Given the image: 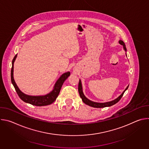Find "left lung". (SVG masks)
<instances>
[{"mask_svg":"<svg viewBox=\"0 0 149 149\" xmlns=\"http://www.w3.org/2000/svg\"><path fill=\"white\" fill-rule=\"evenodd\" d=\"M119 44H121V45L123 46V48L125 50V51H127V49L125 45L124 42L121 40H119ZM129 88V86L127 87V88L125 89V90L123 92V93L116 99H115L114 100H113L111 101H109V102H102V103H100V102H94L90 100H88L86 96L84 95L83 91H82V84H81V81L79 79V84H78V92L79 94V96L80 97L82 98V101L87 105H88L89 106H91V107H94V108H104V107H110V106L116 104L117 102H118L120 100L121 98V97H123L124 92L127 90V88Z\"/></svg>","mask_w":149,"mask_h":149,"instance_id":"obj_1","label":"left lung"}]
</instances>
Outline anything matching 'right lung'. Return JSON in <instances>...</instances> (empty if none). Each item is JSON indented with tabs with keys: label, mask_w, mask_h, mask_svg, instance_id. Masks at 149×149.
<instances>
[{
	"label": "right lung",
	"mask_w": 149,
	"mask_h": 149,
	"mask_svg": "<svg viewBox=\"0 0 149 149\" xmlns=\"http://www.w3.org/2000/svg\"><path fill=\"white\" fill-rule=\"evenodd\" d=\"M16 57H17V54L13 58L12 62V67L11 69V81L20 98L26 103H29L36 106H45V105H49L52 102H54L59 94L63 83L64 82V81L70 75V72L68 71L67 72L63 74L56 82L55 86L54 87L53 90L49 93L44 95H39V96H33V95H26L19 90L13 78V65H14V62Z\"/></svg>",
	"instance_id": "obj_1"
}]
</instances>
